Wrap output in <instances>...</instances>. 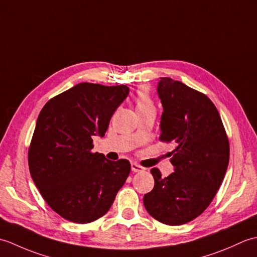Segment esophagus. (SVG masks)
Wrapping results in <instances>:
<instances>
[{"label": "esophagus", "mask_w": 257, "mask_h": 257, "mask_svg": "<svg viewBox=\"0 0 257 257\" xmlns=\"http://www.w3.org/2000/svg\"><path fill=\"white\" fill-rule=\"evenodd\" d=\"M145 170L144 167H141L139 165H137V163H132V171L133 172H143Z\"/></svg>", "instance_id": "obj_1"}]
</instances>
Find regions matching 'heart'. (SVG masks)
<instances>
[{
    "mask_svg": "<svg viewBox=\"0 0 257 257\" xmlns=\"http://www.w3.org/2000/svg\"><path fill=\"white\" fill-rule=\"evenodd\" d=\"M136 109H137V112L155 109V103L146 89H141L138 91L137 97H136Z\"/></svg>",
    "mask_w": 257,
    "mask_h": 257,
    "instance_id": "heart-1",
    "label": "heart"
}]
</instances>
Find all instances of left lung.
<instances>
[{
  "label": "left lung",
  "mask_w": 257,
  "mask_h": 257,
  "mask_svg": "<svg viewBox=\"0 0 257 257\" xmlns=\"http://www.w3.org/2000/svg\"><path fill=\"white\" fill-rule=\"evenodd\" d=\"M158 95L163 112L160 141L174 143L170 152L174 172L161 178L159 169L144 204L149 214L167 225H181L204 212L224 179L230 144L220 113L202 92L181 81L161 77Z\"/></svg>",
  "instance_id": "8db88e82"
}]
</instances>
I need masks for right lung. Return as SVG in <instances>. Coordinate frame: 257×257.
<instances>
[{
  "label": "right lung",
  "mask_w": 257,
  "mask_h": 257,
  "mask_svg": "<svg viewBox=\"0 0 257 257\" xmlns=\"http://www.w3.org/2000/svg\"><path fill=\"white\" fill-rule=\"evenodd\" d=\"M128 94L125 85L80 83L53 97L38 114L30 172L43 199L65 220L86 224L105 215L127 180L128 160H107L91 150L92 137L105 136Z\"/></svg>",
  "instance_id": "add662e5"
}]
</instances>
